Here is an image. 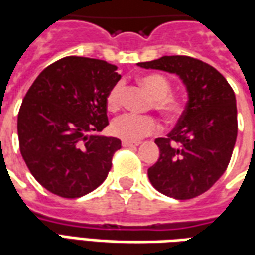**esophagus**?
<instances>
[{
  "label": "esophagus",
  "mask_w": 255,
  "mask_h": 255,
  "mask_svg": "<svg viewBox=\"0 0 255 255\" xmlns=\"http://www.w3.org/2000/svg\"><path fill=\"white\" fill-rule=\"evenodd\" d=\"M123 147H135L139 145V142H128V140H123Z\"/></svg>",
  "instance_id": "obj_1"
}]
</instances>
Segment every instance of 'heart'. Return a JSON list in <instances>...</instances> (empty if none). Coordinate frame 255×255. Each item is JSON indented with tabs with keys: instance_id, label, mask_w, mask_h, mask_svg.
<instances>
[{
	"instance_id": "1",
	"label": "heart",
	"mask_w": 255,
	"mask_h": 255,
	"mask_svg": "<svg viewBox=\"0 0 255 255\" xmlns=\"http://www.w3.org/2000/svg\"><path fill=\"white\" fill-rule=\"evenodd\" d=\"M140 84L145 87L146 90L152 94L156 102L154 106L158 109L165 117L174 119L177 117L181 110L182 105L177 98L170 95L171 83L161 74H149L145 77L139 78ZM123 95V84H116L108 95V106L110 109H116L122 103ZM158 128L157 120L152 116H140L135 113H126L119 116L112 123V132L120 139L128 140V142H138L140 138L146 135L156 132Z\"/></svg>"
}]
</instances>
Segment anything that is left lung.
<instances>
[{
	"label": "left lung",
	"instance_id": "obj_1",
	"mask_svg": "<svg viewBox=\"0 0 255 255\" xmlns=\"http://www.w3.org/2000/svg\"><path fill=\"white\" fill-rule=\"evenodd\" d=\"M177 74L186 88L188 102L167 138H157L160 156L147 170L160 193L178 200L207 192L227 170L238 136L235 92L213 66L190 56H161L138 63Z\"/></svg>",
	"mask_w": 255,
	"mask_h": 255
}]
</instances>
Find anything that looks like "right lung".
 <instances>
[{
	"label": "right lung",
	"instance_id": "right-lung-1",
	"mask_svg": "<svg viewBox=\"0 0 255 255\" xmlns=\"http://www.w3.org/2000/svg\"><path fill=\"white\" fill-rule=\"evenodd\" d=\"M105 60L67 56L35 78L17 116L24 163L53 195L76 199L106 179L122 140L102 136L108 95L122 76Z\"/></svg>",
	"mask_w": 255,
	"mask_h": 255
}]
</instances>
